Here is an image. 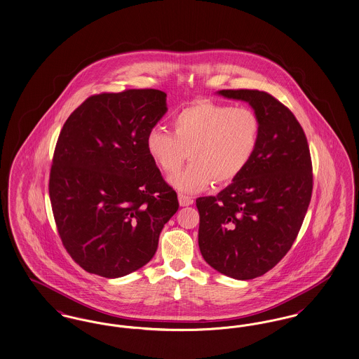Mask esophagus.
I'll return each mask as SVG.
<instances>
[{"mask_svg": "<svg viewBox=\"0 0 359 359\" xmlns=\"http://www.w3.org/2000/svg\"><path fill=\"white\" fill-rule=\"evenodd\" d=\"M179 203H180V205L186 207V205H192L194 199L188 195H184V194H179Z\"/></svg>", "mask_w": 359, "mask_h": 359, "instance_id": "obj_1", "label": "esophagus"}]
</instances>
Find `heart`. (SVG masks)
Returning <instances> with one entry per match:
<instances>
[{
  "label": "heart",
  "mask_w": 359,
  "mask_h": 359,
  "mask_svg": "<svg viewBox=\"0 0 359 359\" xmlns=\"http://www.w3.org/2000/svg\"><path fill=\"white\" fill-rule=\"evenodd\" d=\"M172 133L154 128L145 140L148 154L167 175L177 171L188 157L184 171L172 177L173 187L198 192L212 182H234L257 152L261 121L246 106L199 101L179 110L171 120Z\"/></svg>",
  "instance_id": "heart-1"
}]
</instances>
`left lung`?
Returning <instances> with one entry per match:
<instances>
[{
  "label": "left lung",
  "mask_w": 359,
  "mask_h": 359,
  "mask_svg": "<svg viewBox=\"0 0 359 359\" xmlns=\"http://www.w3.org/2000/svg\"><path fill=\"white\" fill-rule=\"evenodd\" d=\"M219 94L249 102L261 136L242 175L217 196L196 199L198 241L215 271L250 280L276 266L297 237L312 195V161L302 125L273 95L248 88Z\"/></svg>",
  "instance_id": "obj_1"
}]
</instances>
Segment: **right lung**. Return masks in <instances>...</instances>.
<instances>
[{"label": "right lung", "mask_w": 359, "mask_h": 359, "mask_svg": "<svg viewBox=\"0 0 359 359\" xmlns=\"http://www.w3.org/2000/svg\"><path fill=\"white\" fill-rule=\"evenodd\" d=\"M165 97L154 88L94 94L60 130L48 183L52 212L65 249L88 273L116 278L148 264L179 208L145 147L167 111Z\"/></svg>", "instance_id": "add662e5"}]
</instances>
